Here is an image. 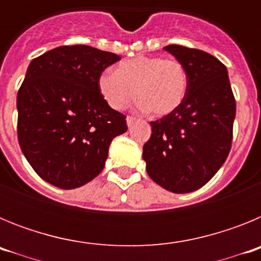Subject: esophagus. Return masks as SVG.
<instances>
[{
	"label": "esophagus",
	"instance_id": "obj_1",
	"mask_svg": "<svg viewBox=\"0 0 261 261\" xmlns=\"http://www.w3.org/2000/svg\"><path fill=\"white\" fill-rule=\"evenodd\" d=\"M136 121V117L133 116H128L126 117V124H128V126H132V124Z\"/></svg>",
	"mask_w": 261,
	"mask_h": 261
}]
</instances>
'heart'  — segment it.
<instances>
[{
    "instance_id": "1",
    "label": "heart",
    "mask_w": 261,
    "mask_h": 261,
    "mask_svg": "<svg viewBox=\"0 0 261 261\" xmlns=\"http://www.w3.org/2000/svg\"><path fill=\"white\" fill-rule=\"evenodd\" d=\"M188 87L184 65L174 59L138 56L125 60L116 73L106 71L99 78V90L107 105L124 110L137 96L138 107L155 116H166L183 102Z\"/></svg>"
}]
</instances>
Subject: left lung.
<instances>
[{
  "label": "left lung",
  "instance_id": "left-lung-1",
  "mask_svg": "<svg viewBox=\"0 0 261 261\" xmlns=\"http://www.w3.org/2000/svg\"><path fill=\"white\" fill-rule=\"evenodd\" d=\"M184 65L188 87L171 114L151 121L142 158L149 176L174 193L199 190L214 176L231 149L235 99L227 69L204 50L163 48Z\"/></svg>",
  "mask_w": 261,
  "mask_h": 261
}]
</instances>
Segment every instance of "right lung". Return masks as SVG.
<instances>
[{"mask_svg":"<svg viewBox=\"0 0 261 261\" xmlns=\"http://www.w3.org/2000/svg\"><path fill=\"white\" fill-rule=\"evenodd\" d=\"M119 60L78 44L30 62L17 96L18 141L43 180L73 190L100 174L112 140L128 129L99 90L103 70Z\"/></svg>","mask_w":261,"mask_h":261,"instance_id":"1","label":"right lung"}]
</instances>
